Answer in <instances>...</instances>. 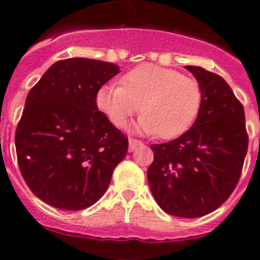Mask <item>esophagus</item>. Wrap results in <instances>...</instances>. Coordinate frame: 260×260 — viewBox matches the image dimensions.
I'll return each instance as SVG.
<instances>
[{
  "label": "esophagus",
  "mask_w": 260,
  "mask_h": 260,
  "mask_svg": "<svg viewBox=\"0 0 260 260\" xmlns=\"http://www.w3.org/2000/svg\"><path fill=\"white\" fill-rule=\"evenodd\" d=\"M142 144H143L142 141H138V139H134V138H130V139H128V151L133 152L134 150H137L138 147H141Z\"/></svg>",
  "instance_id": "34e87169"
}]
</instances>
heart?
<instances>
[{
  "label": "heart",
  "instance_id": "1",
  "mask_svg": "<svg viewBox=\"0 0 260 260\" xmlns=\"http://www.w3.org/2000/svg\"><path fill=\"white\" fill-rule=\"evenodd\" d=\"M122 83L105 84L96 93L99 109L117 127L141 110L138 132L172 139L187 132L201 112L199 82L173 69L141 65L128 71Z\"/></svg>",
  "mask_w": 260,
  "mask_h": 260
}]
</instances>
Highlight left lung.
<instances>
[{
  "label": "left lung",
  "mask_w": 260,
  "mask_h": 260,
  "mask_svg": "<svg viewBox=\"0 0 260 260\" xmlns=\"http://www.w3.org/2000/svg\"><path fill=\"white\" fill-rule=\"evenodd\" d=\"M203 92L201 112L181 137L152 144L147 171L153 198L169 215L194 219L211 213L237 186L247 153L245 110L220 75L185 66Z\"/></svg>",
  "instance_id": "left-lung-1"
}]
</instances>
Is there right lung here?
I'll return each mask as SVG.
<instances>
[{
	"label": "right lung",
	"mask_w": 260,
	"mask_h": 260,
	"mask_svg": "<svg viewBox=\"0 0 260 260\" xmlns=\"http://www.w3.org/2000/svg\"><path fill=\"white\" fill-rule=\"evenodd\" d=\"M118 73L110 62L61 59L27 95L15 132L18 165L31 191L53 207L92 206L126 156L127 138L96 104L99 88Z\"/></svg>",
	"instance_id": "obj_1"
}]
</instances>
